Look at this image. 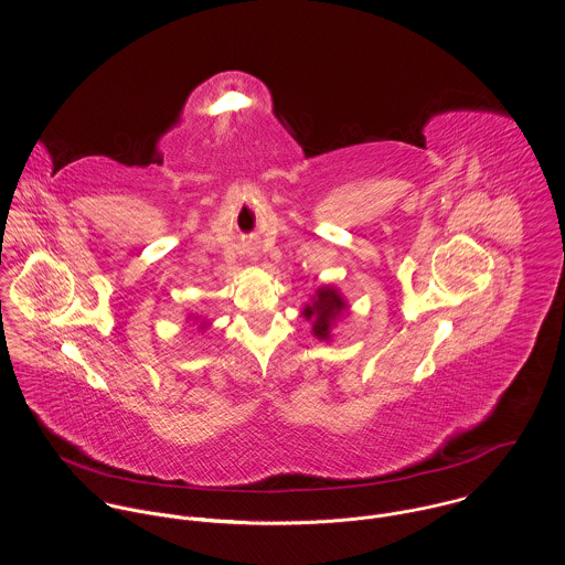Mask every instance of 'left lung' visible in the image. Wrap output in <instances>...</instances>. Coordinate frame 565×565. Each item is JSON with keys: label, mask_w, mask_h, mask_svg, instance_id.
I'll return each instance as SVG.
<instances>
[{"label": "left lung", "mask_w": 565, "mask_h": 565, "mask_svg": "<svg viewBox=\"0 0 565 565\" xmlns=\"http://www.w3.org/2000/svg\"><path fill=\"white\" fill-rule=\"evenodd\" d=\"M348 311V302L339 294L337 287L332 285H322L316 296L311 298L309 305L300 311V316L307 322L313 323V334L320 341H330L332 339V326L337 320Z\"/></svg>", "instance_id": "left-lung-1"}]
</instances>
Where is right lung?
Listing matches in <instances>:
<instances>
[{
    "instance_id": "1",
    "label": "right lung",
    "mask_w": 565,
    "mask_h": 565,
    "mask_svg": "<svg viewBox=\"0 0 565 565\" xmlns=\"http://www.w3.org/2000/svg\"><path fill=\"white\" fill-rule=\"evenodd\" d=\"M186 322H195L198 323V330H206L211 322H206V320H202L200 316H186Z\"/></svg>"
}]
</instances>
